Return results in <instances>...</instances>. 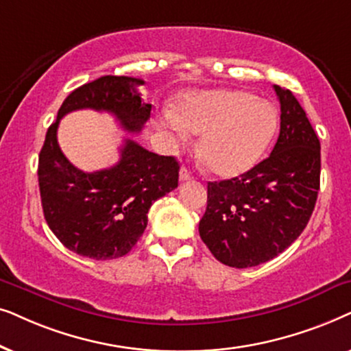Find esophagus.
I'll list each match as a JSON object with an SVG mask.
<instances>
[{
	"label": "esophagus",
	"instance_id": "esophagus-1",
	"mask_svg": "<svg viewBox=\"0 0 351 351\" xmlns=\"http://www.w3.org/2000/svg\"><path fill=\"white\" fill-rule=\"evenodd\" d=\"M194 176H193V173H191L188 168L186 167H183L180 170V181H189V180H193Z\"/></svg>",
	"mask_w": 351,
	"mask_h": 351
}]
</instances>
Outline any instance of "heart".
Here are the masks:
<instances>
[{
  "label": "heart",
  "instance_id": "1",
  "mask_svg": "<svg viewBox=\"0 0 351 351\" xmlns=\"http://www.w3.org/2000/svg\"><path fill=\"white\" fill-rule=\"evenodd\" d=\"M160 125L180 139L202 134L199 154L218 176L241 175L263 157L276 134L278 109L249 91L208 90L189 93L176 115L165 112Z\"/></svg>",
  "mask_w": 351,
  "mask_h": 351
}]
</instances>
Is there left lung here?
Segmentation results:
<instances>
[{"label":"left lung","instance_id":"left-lung-1","mask_svg":"<svg viewBox=\"0 0 351 351\" xmlns=\"http://www.w3.org/2000/svg\"><path fill=\"white\" fill-rule=\"evenodd\" d=\"M281 128L271 156L207 184L199 234L215 258L250 268L282 254L305 230L319 191L321 144L292 91L274 85Z\"/></svg>","mask_w":351,"mask_h":351}]
</instances>
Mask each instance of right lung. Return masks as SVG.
<instances>
[{
  "instance_id": "add662e5",
  "label": "right lung",
  "mask_w": 351,
  "mask_h": 351,
  "mask_svg": "<svg viewBox=\"0 0 351 351\" xmlns=\"http://www.w3.org/2000/svg\"><path fill=\"white\" fill-rule=\"evenodd\" d=\"M143 80L106 75L73 90L46 133L38 157V184L45 219L54 236L75 254L93 260L127 255L147 226L157 199L178 188L180 163L127 138L114 167L86 173L67 160L58 144L59 121L80 109L110 112L128 133H139L151 104L136 86Z\"/></svg>"
}]
</instances>
